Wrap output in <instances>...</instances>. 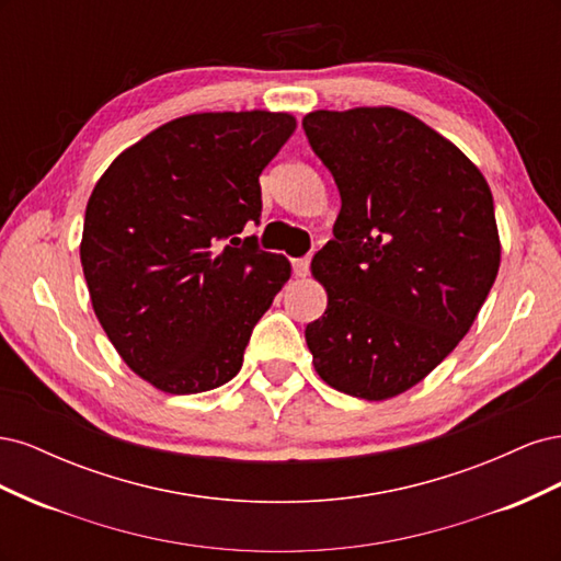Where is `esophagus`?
Instances as JSON below:
<instances>
[{"mask_svg":"<svg viewBox=\"0 0 561 561\" xmlns=\"http://www.w3.org/2000/svg\"><path fill=\"white\" fill-rule=\"evenodd\" d=\"M309 266H311V257L307 254V257H299V260H295L293 262V271H295V276H299V278H304L309 274Z\"/></svg>","mask_w":561,"mask_h":561,"instance_id":"1","label":"esophagus"}]
</instances>
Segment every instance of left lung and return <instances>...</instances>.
I'll list each match as a JSON object with an SVG mask.
<instances>
[{
    "label": "left lung",
    "mask_w": 561,
    "mask_h": 561,
    "mask_svg": "<svg viewBox=\"0 0 561 561\" xmlns=\"http://www.w3.org/2000/svg\"><path fill=\"white\" fill-rule=\"evenodd\" d=\"M304 133L342 196L316 252L328 309L307 325L320 379L386 400L443 363L496 280L494 198L461 149L396 107L318 110Z\"/></svg>",
    "instance_id": "obj_1"
}]
</instances>
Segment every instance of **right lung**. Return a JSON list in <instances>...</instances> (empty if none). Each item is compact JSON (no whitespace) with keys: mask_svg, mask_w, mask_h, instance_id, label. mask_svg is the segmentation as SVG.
<instances>
[{"mask_svg":"<svg viewBox=\"0 0 561 561\" xmlns=\"http://www.w3.org/2000/svg\"><path fill=\"white\" fill-rule=\"evenodd\" d=\"M285 112H203L151 130L98 180L81 266L93 311L135 375L190 396L231 381L290 278L260 250V175L295 130Z\"/></svg>","mask_w":561,"mask_h":561,"instance_id":"right-lung-1","label":"right lung"}]
</instances>
